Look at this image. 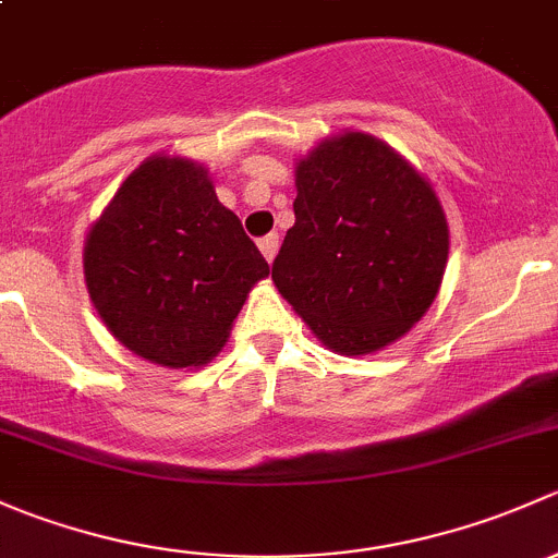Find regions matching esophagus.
Returning a JSON list of instances; mask_svg holds the SVG:
<instances>
[{
    "label": "esophagus",
    "instance_id": "34e87169",
    "mask_svg": "<svg viewBox=\"0 0 558 558\" xmlns=\"http://www.w3.org/2000/svg\"><path fill=\"white\" fill-rule=\"evenodd\" d=\"M258 251H262V256L267 262H272L275 253H278V234H267V238L258 240Z\"/></svg>",
    "mask_w": 558,
    "mask_h": 558
}]
</instances>
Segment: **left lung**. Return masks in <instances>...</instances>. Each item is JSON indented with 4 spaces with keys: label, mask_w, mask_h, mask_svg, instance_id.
<instances>
[{
    "label": "left lung",
    "mask_w": 558,
    "mask_h": 558,
    "mask_svg": "<svg viewBox=\"0 0 558 558\" xmlns=\"http://www.w3.org/2000/svg\"><path fill=\"white\" fill-rule=\"evenodd\" d=\"M294 185L275 289L329 351H384L440 294L451 247L440 196L391 145L351 129L296 159Z\"/></svg>",
    "instance_id": "8db88e82"
}]
</instances>
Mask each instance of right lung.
<instances>
[{
  "instance_id": "obj_1",
  "label": "right lung",
  "mask_w": 558,
  "mask_h": 558,
  "mask_svg": "<svg viewBox=\"0 0 558 558\" xmlns=\"http://www.w3.org/2000/svg\"><path fill=\"white\" fill-rule=\"evenodd\" d=\"M92 305L140 359L196 369L227 345L267 262L218 202L205 165L154 154L140 161L83 245Z\"/></svg>"
}]
</instances>
